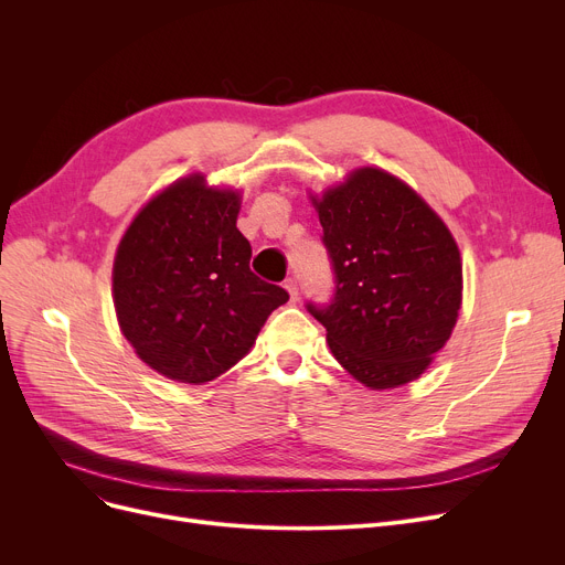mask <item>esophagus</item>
<instances>
[{
	"label": "esophagus",
	"mask_w": 565,
	"mask_h": 565,
	"mask_svg": "<svg viewBox=\"0 0 565 565\" xmlns=\"http://www.w3.org/2000/svg\"><path fill=\"white\" fill-rule=\"evenodd\" d=\"M284 286H286V290H288V295H290V300H292V302H298V298H300V284H298V279H295V277H288Z\"/></svg>",
	"instance_id": "34e87169"
}]
</instances>
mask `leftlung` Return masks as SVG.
Returning <instances> with one entry per match:
<instances>
[{
	"label": "left lung",
	"mask_w": 565,
	"mask_h": 565,
	"mask_svg": "<svg viewBox=\"0 0 565 565\" xmlns=\"http://www.w3.org/2000/svg\"><path fill=\"white\" fill-rule=\"evenodd\" d=\"M334 292L307 311L339 364L371 390L419 377L449 341L462 300L460 252L396 175L358 169L316 201Z\"/></svg>",
	"instance_id": "8db88e82"
}]
</instances>
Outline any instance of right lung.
Returning a JSON list of instances; mask_svg holds the SVG:
<instances>
[{
	"label": "right lung",
	"instance_id": "obj_1",
	"mask_svg": "<svg viewBox=\"0 0 565 565\" xmlns=\"http://www.w3.org/2000/svg\"><path fill=\"white\" fill-rule=\"evenodd\" d=\"M235 192L190 175L135 217L114 260V307L124 337L158 373L201 384L241 362L263 322L288 302L249 270Z\"/></svg>",
	"mask_w": 565,
	"mask_h": 565
}]
</instances>
